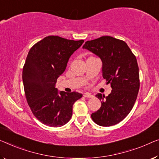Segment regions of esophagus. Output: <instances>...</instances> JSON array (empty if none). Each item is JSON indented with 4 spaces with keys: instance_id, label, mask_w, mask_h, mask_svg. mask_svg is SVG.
<instances>
[{
    "instance_id": "esophagus-1",
    "label": "esophagus",
    "mask_w": 159,
    "mask_h": 159,
    "mask_svg": "<svg viewBox=\"0 0 159 159\" xmlns=\"http://www.w3.org/2000/svg\"><path fill=\"white\" fill-rule=\"evenodd\" d=\"M84 96L86 97V98H93V95H91V93H85L84 94Z\"/></svg>"
}]
</instances>
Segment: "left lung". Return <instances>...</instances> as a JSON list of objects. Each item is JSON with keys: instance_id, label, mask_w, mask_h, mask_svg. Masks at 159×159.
<instances>
[{"instance_id": "8db88e82", "label": "left lung", "mask_w": 159, "mask_h": 159, "mask_svg": "<svg viewBox=\"0 0 159 159\" xmlns=\"http://www.w3.org/2000/svg\"><path fill=\"white\" fill-rule=\"evenodd\" d=\"M83 48L101 59L103 78L112 88L108 96H96L101 106L92 113V119L101 126L117 124L130 113L138 96L140 80L136 56L126 43L108 35L86 41Z\"/></svg>"}]
</instances>
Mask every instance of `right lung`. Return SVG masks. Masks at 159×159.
Listing matches in <instances>:
<instances>
[{
  "instance_id": "right-lung-1",
  "label": "right lung",
  "mask_w": 159,
  "mask_h": 159,
  "mask_svg": "<svg viewBox=\"0 0 159 159\" xmlns=\"http://www.w3.org/2000/svg\"><path fill=\"white\" fill-rule=\"evenodd\" d=\"M84 42L49 35L28 52L23 68L25 98L33 114L45 125L60 127L67 124L73 103L83 96L75 91L59 92L56 84L70 56Z\"/></svg>"
}]
</instances>
